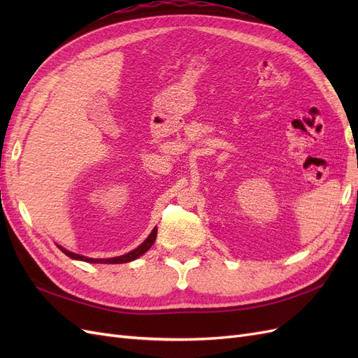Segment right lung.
<instances>
[{"mask_svg":"<svg viewBox=\"0 0 358 358\" xmlns=\"http://www.w3.org/2000/svg\"><path fill=\"white\" fill-rule=\"evenodd\" d=\"M155 237H157V229L152 230V233L149 234L148 239L140 245L138 248H136L134 251L128 252L125 255H121V257H115V258H88V257H83V255H79V254H74V252H70L67 251V249H64L62 246L58 245V248L61 249V251L66 254L67 257L73 258V259H82V262H88V263H103V264H119V263H128V262H133V259L138 258L140 255H143L148 249L154 245L155 242Z\"/></svg>","mask_w":358,"mask_h":358,"instance_id":"obj_1","label":"right lung"}]
</instances>
